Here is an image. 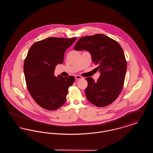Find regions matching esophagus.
Returning <instances> with one entry per match:
<instances>
[{
  "label": "esophagus",
  "mask_w": 153,
  "mask_h": 153,
  "mask_svg": "<svg viewBox=\"0 0 153 153\" xmlns=\"http://www.w3.org/2000/svg\"><path fill=\"white\" fill-rule=\"evenodd\" d=\"M74 77H75V79H76V80H80V79H83L82 77L80 76L79 75H75Z\"/></svg>",
  "instance_id": "1"
}]
</instances>
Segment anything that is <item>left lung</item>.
<instances>
[{
	"label": "left lung",
	"instance_id": "8db88e82",
	"mask_svg": "<svg viewBox=\"0 0 153 153\" xmlns=\"http://www.w3.org/2000/svg\"><path fill=\"white\" fill-rule=\"evenodd\" d=\"M76 51L90 53L92 61L100 73L95 81L87 77L85 95L97 107H105L114 102L120 94L127 69L124 51L116 41L102 34L83 36L74 47Z\"/></svg>",
	"mask_w": 153,
	"mask_h": 153
}]
</instances>
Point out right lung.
Here are the masks:
<instances>
[{
    "label": "right lung",
    "mask_w": 153,
    "mask_h": 153,
    "mask_svg": "<svg viewBox=\"0 0 153 153\" xmlns=\"http://www.w3.org/2000/svg\"><path fill=\"white\" fill-rule=\"evenodd\" d=\"M76 39L50 37L30 48L23 65L26 82L31 97L45 109L56 110L65 102L68 88L75 78L56 77L54 73L57 64L63 62L66 50Z\"/></svg>",
    "instance_id": "obj_1"
}]
</instances>
